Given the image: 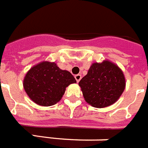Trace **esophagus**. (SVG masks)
<instances>
[{
    "instance_id": "34e87169",
    "label": "esophagus",
    "mask_w": 148,
    "mask_h": 148,
    "mask_svg": "<svg viewBox=\"0 0 148 148\" xmlns=\"http://www.w3.org/2000/svg\"><path fill=\"white\" fill-rule=\"evenodd\" d=\"M75 80H76V82H79L80 81V79H82V75H79V74H77V75H75Z\"/></svg>"
}]
</instances>
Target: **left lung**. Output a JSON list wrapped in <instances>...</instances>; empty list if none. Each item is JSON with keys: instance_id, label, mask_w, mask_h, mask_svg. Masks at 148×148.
<instances>
[{"instance_id": "left-lung-1", "label": "left lung", "mask_w": 148, "mask_h": 148, "mask_svg": "<svg viewBox=\"0 0 148 148\" xmlns=\"http://www.w3.org/2000/svg\"><path fill=\"white\" fill-rule=\"evenodd\" d=\"M85 101L95 108H106L115 103L125 91L123 71L114 62H94L79 82Z\"/></svg>"}]
</instances>
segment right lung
Returning a JSON list of instances; mask_svg holds the SVG:
<instances>
[{"instance_id":"add662e5","label":"right lung","mask_w":148,"mask_h":148,"mask_svg":"<svg viewBox=\"0 0 148 148\" xmlns=\"http://www.w3.org/2000/svg\"><path fill=\"white\" fill-rule=\"evenodd\" d=\"M75 82L76 80L69 71L60 69L54 62L42 61L27 71L23 86L34 103L51 106L61 100L66 87Z\"/></svg>"}]
</instances>
